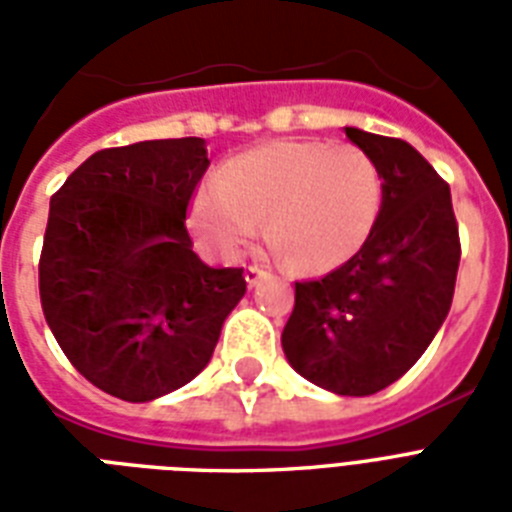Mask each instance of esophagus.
<instances>
[{
    "instance_id": "34e87169",
    "label": "esophagus",
    "mask_w": 512,
    "mask_h": 512,
    "mask_svg": "<svg viewBox=\"0 0 512 512\" xmlns=\"http://www.w3.org/2000/svg\"><path fill=\"white\" fill-rule=\"evenodd\" d=\"M244 276H247V284H249V287H255L257 281H263L265 276H268V271H265V268H260V265H249L247 273H244Z\"/></svg>"
}]
</instances>
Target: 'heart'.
<instances>
[{"instance_id": "heart-1", "label": "heart", "mask_w": 512, "mask_h": 512, "mask_svg": "<svg viewBox=\"0 0 512 512\" xmlns=\"http://www.w3.org/2000/svg\"><path fill=\"white\" fill-rule=\"evenodd\" d=\"M385 183L356 146L271 143L225 164L217 185L193 199V223L220 255H236L268 228V239L303 271H329L369 239Z\"/></svg>"}]
</instances>
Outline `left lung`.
<instances>
[{"mask_svg": "<svg viewBox=\"0 0 512 512\" xmlns=\"http://www.w3.org/2000/svg\"><path fill=\"white\" fill-rule=\"evenodd\" d=\"M345 135L380 167V217L348 263L297 281L281 348L313 385L372 396L409 372L444 324L460 233L449 185L417 148L358 127H345Z\"/></svg>", "mask_w": 512, "mask_h": 512, "instance_id": "1", "label": "left lung"}]
</instances>
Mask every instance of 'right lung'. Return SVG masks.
Masks as SVG:
<instances>
[{"mask_svg": "<svg viewBox=\"0 0 512 512\" xmlns=\"http://www.w3.org/2000/svg\"><path fill=\"white\" fill-rule=\"evenodd\" d=\"M201 138L106 148L50 199L39 260L47 327L95 388L146 404L209 364L244 268L193 252L185 209L207 172Z\"/></svg>", "mask_w": 512, "mask_h": 512, "instance_id": "add662e5", "label": "right lung"}]
</instances>
